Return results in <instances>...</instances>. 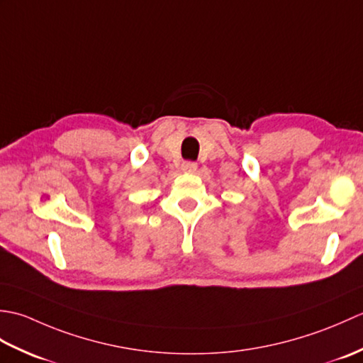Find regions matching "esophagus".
Segmentation results:
<instances>
[{
	"mask_svg": "<svg viewBox=\"0 0 363 363\" xmlns=\"http://www.w3.org/2000/svg\"><path fill=\"white\" fill-rule=\"evenodd\" d=\"M181 168H182V172H186V173H195L198 169V164L196 162H182Z\"/></svg>",
	"mask_w": 363,
	"mask_h": 363,
	"instance_id": "esophagus-1",
	"label": "esophagus"
}]
</instances>
